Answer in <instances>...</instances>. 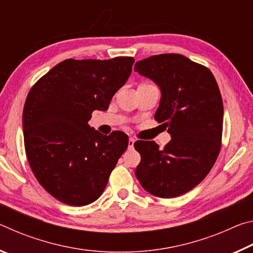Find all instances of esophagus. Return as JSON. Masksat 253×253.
<instances>
[{
    "label": "esophagus",
    "instance_id": "obj_1",
    "mask_svg": "<svg viewBox=\"0 0 253 253\" xmlns=\"http://www.w3.org/2000/svg\"><path fill=\"white\" fill-rule=\"evenodd\" d=\"M134 144H135V139L132 138V137H129V139H128V148L134 147Z\"/></svg>",
    "mask_w": 253,
    "mask_h": 253
}]
</instances>
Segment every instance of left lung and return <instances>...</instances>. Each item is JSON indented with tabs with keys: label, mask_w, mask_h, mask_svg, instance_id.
<instances>
[{
	"label": "left lung",
	"mask_w": 253,
	"mask_h": 253,
	"mask_svg": "<svg viewBox=\"0 0 253 253\" xmlns=\"http://www.w3.org/2000/svg\"><path fill=\"white\" fill-rule=\"evenodd\" d=\"M135 71L161 90L155 113L170 135L164 149L137 140L140 154L135 175L148 193L176 198L191 191L211 170L221 148L223 102L216 80L207 67L182 54L152 55L137 61Z\"/></svg>",
	"instance_id": "1"
}]
</instances>
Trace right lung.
<instances>
[{
    "label": "right lung",
    "instance_id": "obj_1",
    "mask_svg": "<svg viewBox=\"0 0 253 253\" xmlns=\"http://www.w3.org/2000/svg\"><path fill=\"white\" fill-rule=\"evenodd\" d=\"M134 61L67 59L30 90L22 116L28 161L44 190L61 202L72 207L95 202L127 149L125 132L102 135L88 122L92 111L108 109Z\"/></svg>",
    "mask_w": 253,
    "mask_h": 253
}]
</instances>
